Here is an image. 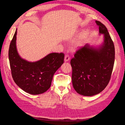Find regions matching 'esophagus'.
Segmentation results:
<instances>
[{"label":"esophagus","mask_w":125,"mask_h":125,"mask_svg":"<svg viewBox=\"0 0 125 125\" xmlns=\"http://www.w3.org/2000/svg\"><path fill=\"white\" fill-rule=\"evenodd\" d=\"M70 56L68 55H67V54H66V55H65V62H68L69 60V59H70Z\"/></svg>","instance_id":"1"}]
</instances>
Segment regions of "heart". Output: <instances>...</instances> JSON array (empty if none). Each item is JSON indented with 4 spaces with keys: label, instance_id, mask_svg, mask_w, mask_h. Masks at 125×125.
Returning a JSON list of instances; mask_svg holds the SVG:
<instances>
[{
    "label": "heart",
    "instance_id": "1",
    "mask_svg": "<svg viewBox=\"0 0 125 125\" xmlns=\"http://www.w3.org/2000/svg\"><path fill=\"white\" fill-rule=\"evenodd\" d=\"M86 34H87V32H82V34H81V35H80V40H82L83 39H84V37L86 36Z\"/></svg>",
    "mask_w": 125,
    "mask_h": 125
}]
</instances>
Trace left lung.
Listing matches in <instances>:
<instances>
[{"mask_svg":"<svg viewBox=\"0 0 125 125\" xmlns=\"http://www.w3.org/2000/svg\"><path fill=\"white\" fill-rule=\"evenodd\" d=\"M100 34L104 43L100 48L85 45L75 52L71 59L72 82L76 92L84 96H93L103 91L110 81L115 61V47L106 26L99 21Z\"/></svg>","mask_w":125,"mask_h":125,"instance_id":"obj_1","label":"left lung"}]
</instances>
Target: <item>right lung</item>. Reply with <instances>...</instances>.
Returning a JSON list of instances; mask_svg holds the SVG:
<instances>
[{"label": "right lung", "mask_w": 125, "mask_h": 125, "mask_svg": "<svg viewBox=\"0 0 125 125\" xmlns=\"http://www.w3.org/2000/svg\"><path fill=\"white\" fill-rule=\"evenodd\" d=\"M17 30L9 49L11 74L17 85L29 94L43 93L50 89L55 72L63 63V53H51L36 62L22 59L16 48Z\"/></svg>", "instance_id": "1"}]
</instances>
